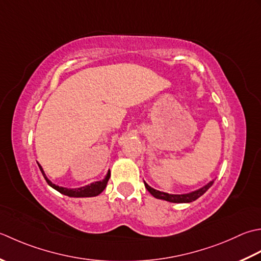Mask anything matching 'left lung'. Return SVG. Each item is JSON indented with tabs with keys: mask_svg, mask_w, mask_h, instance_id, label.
<instances>
[{
	"mask_svg": "<svg viewBox=\"0 0 261 261\" xmlns=\"http://www.w3.org/2000/svg\"><path fill=\"white\" fill-rule=\"evenodd\" d=\"M214 184V181H211L207 184L206 186H204L203 188H200L198 190H195L193 193H189V194H182V195H173V194H168V193H163V191L160 190H156L152 187H150L145 181V188L150 191V194L153 196V197H155L158 199H163V200H167L170 201V203H191V201L196 200L197 198H199L201 195H204L207 190H208L212 185Z\"/></svg>",
	"mask_w": 261,
	"mask_h": 261,
	"instance_id": "8db88e82",
	"label": "left lung"
}]
</instances>
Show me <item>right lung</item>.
Segmentation results:
<instances>
[{
    "label": "right lung",
    "instance_id": "right-lung-1",
    "mask_svg": "<svg viewBox=\"0 0 261 261\" xmlns=\"http://www.w3.org/2000/svg\"><path fill=\"white\" fill-rule=\"evenodd\" d=\"M38 167L40 169L42 175H44V178L47 181V184H48L51 188H54L55 190L60 191V193L63 195L68 196V197H94V196H98L99 194H101L105 190L108 180L110 178V171H108L105 179L100 180V181H95V182H92L88 186H84V187H80V188H74V189L64 188V187H60V186H57L55 184H53L50 180L46 177L44 170H42L39 163H38Z\"/></svg>",
    "mask_w": 261,
    "mask_h": 261
}]
</instances>
